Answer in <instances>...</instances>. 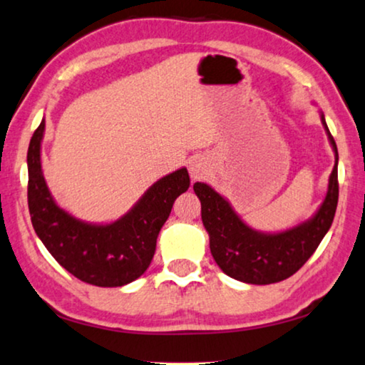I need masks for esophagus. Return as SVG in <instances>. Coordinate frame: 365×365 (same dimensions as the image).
Instances as JSON below:
<instances>
[{"instance_id":"34e87169","label":"esophagus","mask_w":365,"mask_h":365,"mask_svg":"<svg viewBox=\"0 0 365 365\" xmlns=\"http://www.w3.org/2000/svg\"><path fill=\"white\" fill-rule=\"evenodd\" d=\"M210 170L208 163L203 160V158H192L188 163V172H190V177H192V180H200V178H203L207 175Z\"/></svg>"}]
</instances>
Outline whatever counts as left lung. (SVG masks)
<instances>
[{
  "label": "left lung",
  "instance_id": "left-lung-1",
  "mask_svg": "<svg viewBox=\"0 0 365 365\" xmlns=\"http://www.w3.org/2000/svg\"><path fill=\"white\" fill-rule=\"evenodd\" d=\"M327 138L336 153L324 202L309 220L279 233H263L250 228L225 197L207 183L193 185L202 203L203 227L210 236V251L213 259L230 278L248 284H271L289 278L311 258L317 246L329 232L334 220L337 183V145L327 129L324 114H321Z\"/></svg>",
  "mask_w": 365,
  "mask_h": 365
}]
</instances>
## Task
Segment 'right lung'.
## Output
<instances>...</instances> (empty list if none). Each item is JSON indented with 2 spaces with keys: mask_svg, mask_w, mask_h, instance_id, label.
I'll return each instance as SVG.
<instances>
[{
  "mask_svg": "<svg viewBox=\"0 0 365 365\" xmlns=\"http://www.w3.org/2000/svg\"><path fill=\"white\" fill-rule=\"evenodd\" d=\"M44 119L28 148V207L36 235L54 259L84 283L101 287L129 284L145 273L155 253L157 236L173 202L187 192V168L168 173L112 223H89L54 202L41 167Z\"/></svg>",
  "mask_w": 365,
  "mask_h": 365,
  "instance_id": "obj_1",
  "label": "right lung"
}]
</instances>
